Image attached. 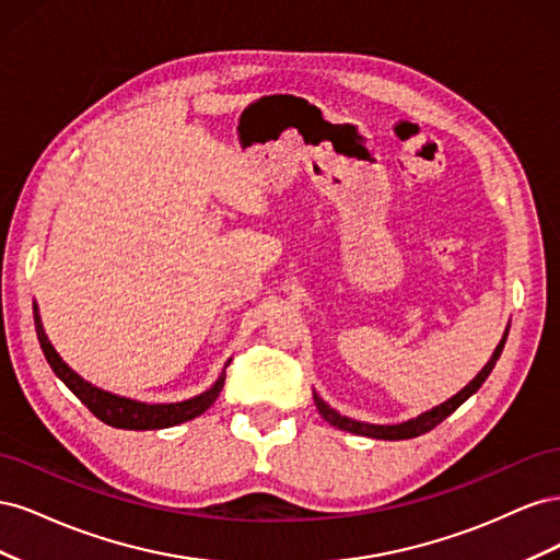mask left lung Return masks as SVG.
I'll use <instances>...</instances> for the list:
<instances>
[{
    "instance_id": "8db88e82",
    "label": "left lung",
    "mask_w": 560,
    "mask_h": 560,
    "mask_svg": "<svg viewBox=\"0 0 560 560\" xmlns=\"http://www.w3.org/2000/svg\"><path fill=\"white\" fill-rule=\"evenodd\" d=\"M504 341H506V334L502 336V341H500V346L495 348V352H493V358H490V362L481 369V374L474 378L467 387H463L460 393H457L455 397H451L448 401H444L442 406H436V409H432V411H428V413H422V416H418L416 420H409V422H401V425H369V422H358V420H350V418H346V416H338L334 409H329V406L322 401L317 395H313L315 397V404H317V411L322 413V418H325L329 425H334V428H338V430H346V432H352V434H362V436H374V439H387V442H397V439H411V436H420V434H425V432H430V430H434L439 422L442 420H446L457 406H460L463 401H467L474 393H477V389L483 385V381L490 376V371H493V366H495V362L500 360V354H502V348H504Z\"/></svg>"
}]
</instances>
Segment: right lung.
Segmentation results:
<instances>
[{
    "instance_id": "right-lung-1",
    "label": "right lung",
    "mask_w": 560,
    "mask_h": 560,
    "mask_svg": "<svg viewBox=\"0 0 560 560\" xmlns=\"http://www.w3.org/2000/svg\"><path fill=\"white\" fill-rule=\"evenodd\" d=\"M35 329H37L39 346L44 350V358L50 364V369L56 371V376L72 389L83 406H89V411L97 420L107 422V425H112V428L161 430V428L179 425V422H186L200 413H206L217 401L219 393H222V387H224V381H226V371H222V376H219V381L208 389V393H202L189 401H179V404H142V401L126 399V397H116L112 393H105V389L86 383L60 360V354L54 350V346L48 343V338L44 334L37 306H35Z\"/></svg>"
}]
</instances>
